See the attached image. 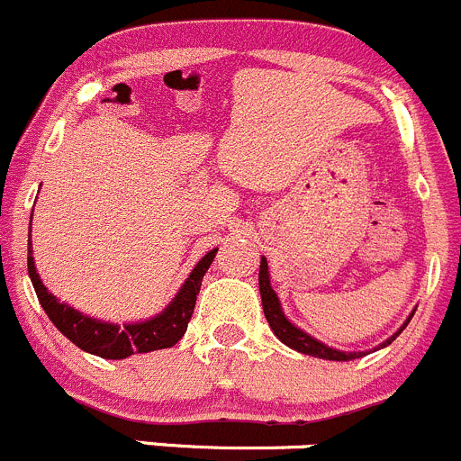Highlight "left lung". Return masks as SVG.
I'll use <instances>...</instances> for the list:
<instances>
[{"label":"left lung","instance_id":"obj_1","mask_svg":"<svg viewBox=\"0 0 461 461\" xmlns=\"http://www.w3.org/2000/svg\"><path fill=\"white\" fill-rule=\"evenodd\" d=\"M258 290H261L263 312H266L267 324H270V329L275 330V335L281 339V342L285 344V347L299 351V354L315 356V358H324V360H354V358H360V356H363L360 351H358V354H347V351L330 349V347L317 342L315 338H311L308 333H303V330L297 329L294 324H290V321L285 320L284 311H281V306H279V299H276L275 290H272V285H270V275H267V261H266V258H261V267H258ZM410 320H412V315L408 317V321ZM408 321L401 326L399 333L405 329V326H408ZM399 333L392 335V338L387 339V342H383L381 347H387V344L394 342L396 335H399Z\"/></svg>","mask_w":461,"mask_h":461}]
</instances>
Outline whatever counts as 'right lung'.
I'll use <instances>...</instances> for the list:
<instances>
[{
  "mask_svg": "<svg viewBox=\"0 0 461 461\" xmlns=\"http://www.w3.org/2000/svg\"><path fill=\"white\" fill-rule=\"evenodd\" d=\"M216 252L218 248L204 254L203 261L194 267L189 279L185 281V285L176 294V299L168 303V308H164V312H159L153 320L140 321V324H107V321L92 320V317L74 311L67 303H60L42 285L31 257L29 276L33 281L35 294H38L44 312H47L49 320L56 324V329L62 335H67L78 349L87 351V354L101 356V358L107 360H122L132 354H149V351L168 349V347L180 342L186 326H189L191 315H194L195 299H198L200 285H203V276L209 270V266H212Z\"/></svg>",
  "mask_w": 461,
  "mask_h": 461,
  "instance_id": "add662e5",
  "label": "right lung"
}]
</instances>
